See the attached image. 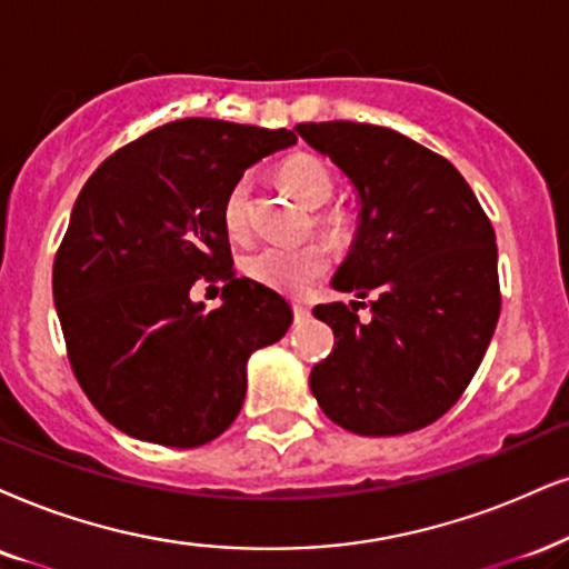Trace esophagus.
<instances>
[{"label":"esophagus","instance_id":"1","mask_svg":"<svg viewBox=\"0 0 569 569\" xmlns=\"http://www.w3.org/2000/svg\"><path fill=\"white\" fill-rule=\"evenodd\" d=\"M293 318H297V322H301V320H307L309 318V307L307 305H301V301H293Z\"/></svg>","mask_w":569,"mask_h":569}]
</instances>
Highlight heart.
<instances>
[{"mask_svg":"<svg viewBox=\"0 0 569 569\" xmlns=\"http://www.w3.org/2000/svg\"><path fill=\"white\" fill-rule=\"evenodd\" d=\"M278 178L286 186V191L305 207L326 204L333 193V172L315 154H291L289 160L280 162ZM249 178H239L222 199V226L233 239H243L249 231ZM318 222L330 236H343L349 226L347 212L338 210V207L320 212ZM328 247L320 241L297 243V247L270 243V247L257 249L249 257L247 272L251 280L268 286L272 291L305 293L328 270Z\"/></svg>","mask_w":569,"mask_h":569,"instance_id":"heart-1","label":"heart"}]
</instances>
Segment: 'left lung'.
<instances>
[{"instance_id": "left-lung-1", "label": "left lung", "mask_w": 569, "mask_h": 569, "mask_svg": "<svg viewBox=\"0 0 569 569\" xmlns=\"http://www.w3.org/2000/svg\"><path fill=\"white\" fill-rule=\"evenodd\" d=\"M309 147L355 183L359 226L336 291L368 299L312 309L333 328V351L309 388L336 426L401 436L436 422L462 397L499 322L491 220L459 170L391 128L299 123Z\"/></svg>"}]
</instances>
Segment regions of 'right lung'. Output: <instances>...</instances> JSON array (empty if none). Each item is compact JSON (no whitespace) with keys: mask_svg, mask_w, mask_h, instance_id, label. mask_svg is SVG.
<instances>
[{"mask_svg":"<svg viewBox=\"0 0 569 569\" xmlns=\"http://www.w3.org/2000/svg\"><path fill=\"white\" fill-rule=\"evenodd\" d=\"M297 143L186 118L118 149L78 193L52 270L54 307L83 393L139 441L193 449L236 420L251 351L286 336L289 301L236 278L222 199L243 170ZM223 280V305L190 299Z\"/></svg>","mask_w":569,"mask_h":569,"instance_id":"right-lung-1","label":"right lung"}]
</instances>
